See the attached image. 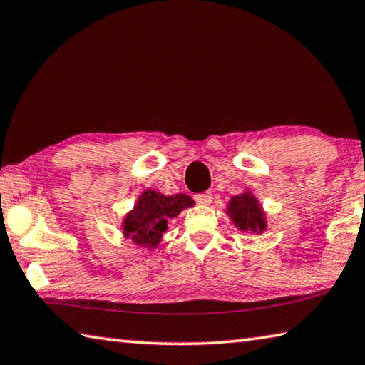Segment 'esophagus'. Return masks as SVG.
<instances>
[{
	"label": "esophagus",
	"instance_id": "1",
	"mask_svg": "<svg viewBox=\"0 0 365 365\" xmlns=\"http://www.w3.org/2000/svg\"><path fill=\"white\" fill-rule=\"evenodd\" d=\"M212 200H214V196H212L210 191H205V193H200L195 196V201L197 204H202V205H209L212 202Z\"/></svg>",
	"mask_w": 365,
	"mask_h": 365
}]
</instances>
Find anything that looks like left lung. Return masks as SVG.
<instances>
[{
  "instance_id": "8db88e82",
  "label": "left lung",
  "mask_w": 365,
  "mask_h": 365,
  "mask_svg": "<svg viewBox=\"0 0 365 365\" xmlns=\"http://www.w3.org/2000/svg\"><path fill=\"white\" fill-rule=\"evenodd\" d=\"M227 214L237 228L252 233H263L267 230V218L262 205L257 197L246 191V193L233 196L228 202Z\"/></svg>"
}]
</instances>
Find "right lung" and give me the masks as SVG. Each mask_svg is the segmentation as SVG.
Wrapping results in <instances>:
<instances>
[{"mask_svg":"<svg viewBox=\"0 0 365 365\" xmlns=\"http://www.w3.org/2000/svg\"><path fill=\"white\" fill-rule=\"evenodd\" d=\"M193 205L195 201L183 193L164 196L160 191L145 190L142 196H138L134 209L124 217L123 233L137 246L155 249L168 230L170 218Z\"/></svg>","mask_w":365,"mask_h":365,"instance_id":"obj_1","label":"right lung"}]
</instances>
